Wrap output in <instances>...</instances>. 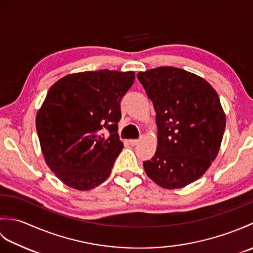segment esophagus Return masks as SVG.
Listing matches in <instances>:
<instances>
[{
    "label": "esophagus",
    "mask_w": 253,
    "mask_h": 253,
    "mask_svg": "<svg viewBox=\"0 0 253 253\" xmlns=\"http://www.w3.org/2000/svg\"><path fill=\"white\" fill-rule=\"evenodd\" d=\"M139 142H140L139 139H130V140H129V143L131 144V146H136V144H138Z\"/></svg>",
    "instance_id": "esophagus-1"
}]
</instances>
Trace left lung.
I'll use <instances>...</instances> for the list:
<instances>
[{
    "label": "left lung",
    "mask_w": 253,
    "mask_h": 253,
    "mask_svg": "<svg viewBox=\"0 0 253 253\" xmlns=\"http://www.w3.org/2000/svg\"><path fill=\"white\" fill-rule=\"evenodd\" d=\"M137 77L157 113L158 148L144 161L147 175L165 189L191 184L215 160L226 117L216 91L184 69L162 66Z\"/></svg>",
    "instance_id": "obj_1"
}]
</instances>
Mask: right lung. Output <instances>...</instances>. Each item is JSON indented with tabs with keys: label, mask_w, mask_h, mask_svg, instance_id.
Segmentation results:
<instances>
[{
	"label": "right lung",
	"mask_w": 253,
	"mask_h": 253,
	"mask_svg": "<svg viewBox=\"0 0 253 253\" xmlns=\"http://www.w3.org/2000/svg\"><path fill=\"white\" fill-rule=\"evenodd\" d=\"M133 80V72L102 69L67 75L50 88L37 132L45 163L68 187L90 190L110 176L124 148L121 100Z\"/></svg>",
	"instance_id": "obj_1"
}]
</instances>
